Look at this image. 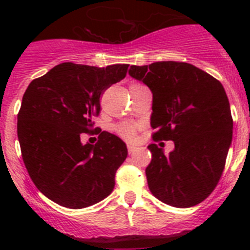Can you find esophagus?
<instances>
[{
  "label": "esophagus",
  "mask_w": 250,
  "mask_h": 250,
  "mask_svg": "<svg viewBox=\"0 0 250 250\" xmlns=\"http://www.w3.org/2000/svg\"><path fill=\"white\" fill-rule=\"evenodd\" d=\"M136 150H138V147H136V146H132V145H127V152H129V154H134Z\"/></svg>",
  "instance_id": "34e87169"
}]
</instances>
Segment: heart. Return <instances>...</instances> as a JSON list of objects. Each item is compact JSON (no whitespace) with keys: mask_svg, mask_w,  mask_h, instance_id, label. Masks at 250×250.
<instances>
[{"mask_svg":"<svg viewBox=\"0 0 250 250\" xmlns=\"http://www.w3.org/2000/svg\"><path fill=\"white\" fill-rule=\"evenodd\" d=\"M131 85H139L138 83H132ZM130 85V86H131ZM115 131L118 132L119 135L121 136L123 139H126V140H134L136 136V130L135 127L130 125L127 123H123V124H119L115 126Z\"/></svg>","mask_w":250,"mask_h":250,"instance_id":"heart-1","label":"heart"}]
</instances>
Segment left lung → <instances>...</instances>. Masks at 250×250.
<instances>
[{
  "instance_id": "left-lung-1",
  "label": "left lung",
  "mask_w": 250,
  "mask_h": 250,
  "mask_svg": "<svg viewBox=\"0 0 250 250\" xmlns=\"http://www.w3.org/2000/svg\"><path fill=\"white\" fill-rule=\"evenodd\" d=\"M129 74L152 92V139L175 145L169 155L156 144L147 146L150 191L171 207L199 204L219 183L231 144L233 118L224 87L211 75L178 61L134 65Z\"/></svg>"
}]
</instances>
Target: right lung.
<instances>
[{
    "mask_svg": "<svg viewBox=\"0 0 250 250\" xmlns=\"http://www.w3.org/2000/svg\"><path fill=\"white\" fill-rule=\"evenodd\" d=\"M127 67L60 63L23 94L17 115L22 159L37 189L59 205L83 209L111 194L126 145L101 129L95 145H83L80 135L99 129L92 119L100 114V96Z\"/></svg>",
    "mask_w": 250,
    "mask_h": 250,
    "instance_id": "obj_1",
    "label": "right lung"
}]
</instances>
